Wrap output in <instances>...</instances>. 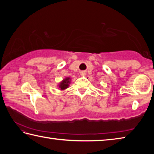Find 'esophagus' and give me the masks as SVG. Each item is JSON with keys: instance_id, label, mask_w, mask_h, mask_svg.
<instances>
[{"instance_id": "34e87169", "label": "esophagus", "mask_w": 154, "mask_h": 154, "mask_svg": "<svg viewBox=\"0 0 154 154\" xmlns=\"http://www.w3.org/2000/svg\"><path fill=\"white\" fill-rule=\"evenodd\" d=\"M81 75H82V76H85V72H81Z\"/></svg>"}]
</instances>
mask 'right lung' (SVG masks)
<instances>
[{
    "label": "right lung",
    "instance_id": "right-lung-1",
    "mask_svg": "<svg viewBox=\"0 0 154 154\" xmlns=\"http://www.w3.org/2000/svg\"><path fill=\"white\" fill-rule=\"evenodd\" d=\"M70 83H71V78L70 77L65 78V79L62 80V82L60 83V84L58 85L60 90H64L65 89H66V88L69 86Z\"/></svg>",
    "mask_w": 154,
    "mask_h": 154
}]
</instances>
